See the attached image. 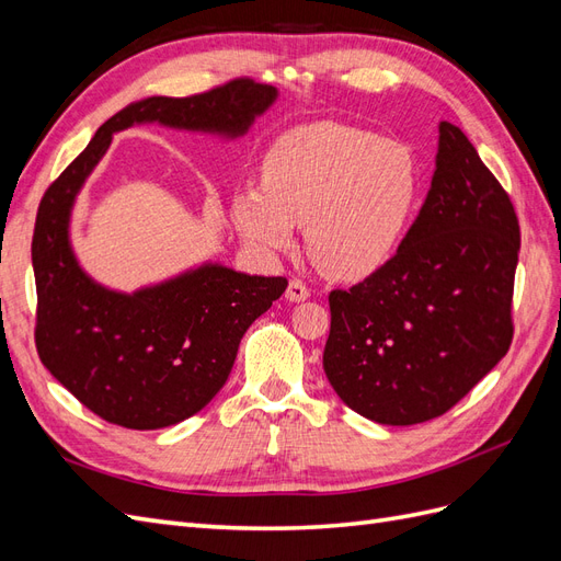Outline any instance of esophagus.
I'll use <instances>...</instances> for the list:
<instances>
[{
    "instance_id": "esophagus-1",
    "label": "esophagus",
    "mask_w": 561,
    "mask_h": 561,
    "mask_svg": "<svg viewBox=\"0 0 561 561\" xmlns=\"http://www.w3.org/2000/svg\"><path fill=\"white\" fill-rule=\"evenodd\" d=\"M309 287L304 285L301 280H290V285H287V293H285V297L290 299V301H307L309 299Z\"/></svg>"
}]
</instances>
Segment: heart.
<instances>
[{"label":"heart","mask_w":561,"mask_h":561,"mask_svg":"<svg viewBox=\"0 0 561 561\" xmlns=\"http://www.w3.org/2000/svg\"><path fill=\"white\" fill-rule=\"evenodd\" d=\"M416 157L393 140L346 124H309L283 133L262 161V186L231 198L243 239L274 254L304 227L322 276L358 283L381 271L410 231L421 203Z\"/></svg>","instance_id":"obj_1"}]
</instances>
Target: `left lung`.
I'll return each instance as SVG.
<instances>
[{"mask_svg":"<svg viewBox=\"0 0 561 561\" xmlns=\"http://www.w3.org/2000/svg\"><path fill=\"white\" fill-rule=\"evenodd\" d=\"M519 225L463 130L439 124L426 201L390 262L330 295L328 381L360 416H443L513 342Z\"/></svg>","mask_w":561,"mask_h":561,"instance_id":"8db88e82","label":"left lung"}]
</instances>
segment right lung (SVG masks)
<instances>
[{
	"label": "right lung",
	"mask_w": 561,
	"mask_h": 561,
	"mask_svg": "<svg viewBox=\"0 0 561 561\" xmlns=\"http://www.w3.org/2000/svg\"><path fill=\"white\" fill-rule=\"evenodd\" d=\"M278 89L233 79L192 98H145L98 128L89 147L48 186L32 236L37 280L35 342L44 367L93 414L157 431L201 412L229 379L245 330L287 287L203 262L135 293L100 285L70 241L75 201L114 133L135 124L243 138Z\"/></svg>",
	"instance_id": "right-lung-1"
}]
</instances>
